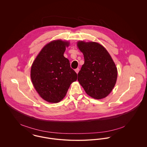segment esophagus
Instances as JSON below:
<instances>
[{
  "label": "esophagus",
  "instance_id": "1",
  "mask_svg": "<svg viewBox=\"0 0 147 147\" xmlns=\"http://www.w3.org/2000/svg\"><path fill=\"white\" fill-rule=\"evenodd\" d=\"M75 71H76V72L77 73V74H78V72H79V68H77V69H75Z\"/></svg>",
  "mask_w": 147,
  "mask_h": 147
}]
</instances>
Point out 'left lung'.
<instances>
[{
    "label": "left lung",
    "instance_id": "left-lung-1",
    "mask_svg": "<svg viewBox=\"0 0 147 147\" xmlns=\"http://www.w3.org/2000/svg\"><path fill=\"white\" fill-rule=\"evenodd\" d=\"M78 47L83 53L84 64L78 74V80L86 93L92 98L106 97L116 84L117 70L105 48L96 42L79 41Z\"/></svg>",
    "mask_w": 147,
    "mask_h": 147
}]
</instances>
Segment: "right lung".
Returning a JSON list of instances; mask_svg holds the SVG:
<instances>
[{
	"instance_id": "obj_1",
	"label": "right lung",
	"mask_w": 147,
	"mask_h": 147,
	"mask_svg": "<svg viewBox=\"0 0 147 147\" xmlns=\"http://www.w3.org/2000/svg\"><path fill=\"white\" fill-rule=\"evenodd\" d=\"M69 43L58 40L46 45L36 58L31 78L36 90L45 100L56 103L65 96L70 84L77 79L69 61L63 54Z\"/></svg>"
}]
</instances>
